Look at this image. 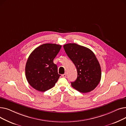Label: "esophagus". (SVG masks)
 I'll use <instances>...</instances> for the list:
<instances>
[{
    "mask_svg": "<svg viewBox=\"0 0 126 126\" xmlns=\"http://www.w3.org/2000/svg\"><path fill=\"white\" fill-rule=\"evenodd\" d=\"M66 76H67L66 74H63V75H62V76L63 77H64V78H66Z\"/></svg>",
    "mask_w": 126,
    "mask_h": 126,
    "instance_id": "34e87169",
    "label": "esophagus"
}]
</instances>
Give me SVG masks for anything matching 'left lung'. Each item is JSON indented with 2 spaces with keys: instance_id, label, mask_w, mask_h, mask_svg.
I'll use <instances>...</instances> for the list:
<instances>
[{
  "instance_id": "8db88e82",
  "label": "left lung",
  "mask_w": 126,
  "mask_h": 126,
  "mask_svg": "<svg viewBox=\"0 0 126 126\" xmlns=\"http://www.w3.org/2000/svg\"><path fill=\"white\" fill-rule=\"evenodd\" d=\"M68 57L76 66L78 77L71 86L82 93L94 89L101 79V68L95 55L90 49L76 43L63 46Z\"/></svg>"
}]
</instances>
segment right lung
I'll return each instance as SVG.
<instances>
[{"instance_id":"right-lung-1","label":"right lung","mask_w":126,"mask_h":126,"mask_svg":"<svg viewBox=\"0 0 126 126\" xmlns=\"http://www.w3.org/2000/svg\"><path fill=\"white\" fill-rule=\"evenodd\" d=\"M61 47L56 44H43L30 54L25 71L26 80L32 88L44 92L55 85L61 75L53 61Z\"/></svg>"}]
</instances>
